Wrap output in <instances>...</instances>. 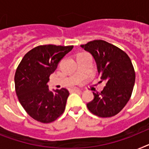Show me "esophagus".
Listing matches in <instances>:
<instances>
[{
  "label": "esophagus",
  "mask_w": 149,
  "mask_h": 149,
  "mask_svg": "<svg viewBox=\"0 0 149 149\" xmlns=\"http://www.w3.org/2000/svg\"><path fill=\"white\" fill-rule=\"evenodd\" d=\"M72 91H73V92H81V90L78 89V88H73V89H72Z\"/></svg>",
  "instance_id": "esophagus-1"
}]
</instances>
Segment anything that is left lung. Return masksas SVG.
<instances>
[{
    "instance_id": "1",
    "label": "left lung",
    "mask_w": 149,
    "mask_h": 149,
    "mask_svg": "<svg viewBox=\"0 0 149 149\" xmlns=\"http://www.w3.org/2000/svg\"><path fill=\"white\" fill-rule=\"evenodd\" d=\"M94 56L100 82L106 86L87 104L88 110L100 117H111L121 111L130 100L136 73L129 55L107 42L98 39L81 45Z\"/></svg>"
}]
</instances>
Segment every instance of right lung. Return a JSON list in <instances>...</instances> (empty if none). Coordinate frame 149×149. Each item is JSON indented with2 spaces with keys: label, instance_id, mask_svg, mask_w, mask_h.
<instances>
[{
  "label": "right lung",
  "instance_id": "right-lung-1",
  "mask_svg": "<svg viewBox=\"0 0 149 149\" xmlns=\"http://www.w3.org/2000/svg\"><path fill=\"white\" fill-rule=\"evenodd\" d=\"M73 45H39L24 55L14 76L19 103L35 120L49 123L57 120L65 109L69 92L65 88L50 91L47 83L58 64Z\"/></svg>",
  "mask_w": 149,
  "mask_h": 149
}]
</instances>
